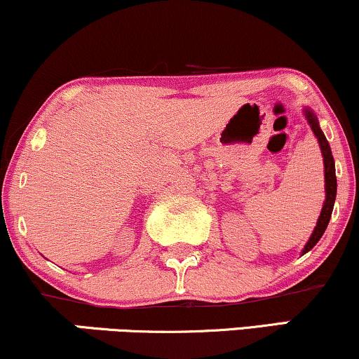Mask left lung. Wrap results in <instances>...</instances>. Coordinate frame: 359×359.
<instances>
[{
  "mask_svg": "<svg viewBox=\"0 0 359 359\" xmlns=\"http://www.w3.org/2000/svg\"><path fill=\"white\" fill-rule=\"evenodd\" d=\"M303 114H304V118H306L308 125L311 126L313 133H315L318 143H320V149L323 154V165H325V193H326L320 218H318V221H316V226H315V229H313L308 243L302 250V255H306L308 251H311L313 248L316 246V243L321 240V236L325 234L326 228H328L331 213H333L334 200H336V170H334V158H333V154H331L330 143H328V140H326L325 133L321 131L320 121H318L315 111H313L311 108H308V106H304Z\"/></svg>",
  "mask_w": 359,
  "mask_h": 359,
  "instance_id": "left-lung-1",
  "label": "left lung"
}]
</instances>
